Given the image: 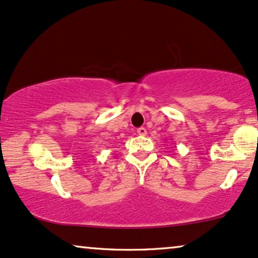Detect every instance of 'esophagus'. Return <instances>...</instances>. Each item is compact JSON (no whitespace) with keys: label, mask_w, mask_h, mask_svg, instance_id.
I'll return each instance as SVG.
<instances>
[{"label":"esophagus","mask_w":258,"mask_h":258,"mask_svg":"<svg viewBox=\"0 0 258 258\" xmlns=\"http://www.w3.org/2000/svg\"><path fill=\"white\" fill-rule=\"evenodd\" d=\"M137 132H138L139 136H146L147 135V131L145 127H139L138 130H137Z\"/></svg>","instance_id":"1"}]
</instances>
